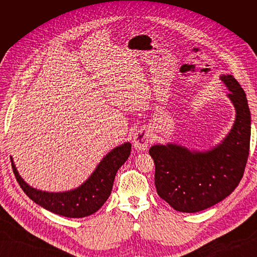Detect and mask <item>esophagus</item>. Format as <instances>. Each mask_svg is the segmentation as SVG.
Returning a JSON list of instances; mask_svg holds the SVG:
<instances>
[{
    "label": "esophagus",
    "mask_w": 257,
    "mask_h": 257,
    "mask_svg": "<svg viewBox=\"0 0 257 257\" xmlns=\"http://www.w3.org/2000/svg\"><path fill=\"white\" fill-rule=\"evenodd\" d=\"M151 142V133L149 130L141 128L138 130L133 138L134 147L137 151H145Z\"/></svg>",
    "instance_id": "34e87169"
}]
</instances>
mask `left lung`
<instances>
[{
    "label": "left lung",
    "instance_id": "1",
    "mask_svg": "<svg viewBox=\"0 0 257 257\" xmlns=\"http://www.w3.org/2000/svg\"><path fill=\"white\" fill-rule=\"evenodd\" d=\"M236 109L232 128L206 152L167 144L152 146L154 183L159 196L177 211L194 213L230 195L243 176L250 151L251 113L243 89L231 75L220 77Z\"/></svg>",
    "mask_w": 257,
    "mask_h": 257
}]
</instances>
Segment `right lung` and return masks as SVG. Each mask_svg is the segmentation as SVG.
Returning <instances> with one entry per match:
<instances>
[{
	"label": "right lung",
	"instance_id": "1",
	"mask_svg": "<svg viewBox=\"0 0 257 257\" xmlns=\"http://www.w3.org/2000/svg\"><path fill=\"white\" fill-rule=\"evenodd\" d=\"M131 149L130 143L115 147L100 161L90 178L79 188L61 193L40 191L30 186L18 174L13 159L11 160L20 188L34 203L59 215L84 217L96 212L109 197L115 174L128 159Z\"/></svg>",
	"mask_w": 257,
	"mask_h": 257
}]
</instances>
